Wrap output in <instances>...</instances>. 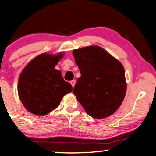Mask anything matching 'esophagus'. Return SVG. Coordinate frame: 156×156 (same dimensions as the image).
<instances>
[{
    "instance_id": "34e87169",
    "label": "esophagus",
    "mask_w": 156,
    "mask_h": 156,
    "mask_svg": "<svg viewBox=\"0 0 156 156\" xmlns=\"http://www.w3.org/2000/svg\"><path fill=\"white\" fill-rule=\"evenodd\" d=\"M70 84L72 85V86H73V87H74L75 84H76V81H75L74 80H71V81H70Z\"/></svg>"
}]
</instances>
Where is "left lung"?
<instances>
[{"label":"left lung","instance_id":"obj_1","mask_svg":"<svg viewBox=\"0 0 156 156\" xmlns=\"http://www.w3.org/2000/svg\"><path fill=\"white\" fill-rule=\"evenodd\" d=\"M81 76L73 93L88 115L103 119L113 115L126 93L125 70L122 63L98 45L73 51Z\"/></svg>","mask_w":156,"mask_h":156}]
</instances>
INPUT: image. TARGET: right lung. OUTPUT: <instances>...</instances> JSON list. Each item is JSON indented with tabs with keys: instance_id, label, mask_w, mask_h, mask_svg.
Listing matches in <instances>:
<instances>
[{
	"instance_id": "right-lung-1",
	"label": "right lung",
	"mask_w": 156,
	"mask_h": 156,
	"mask_svg": "<svg viewBox=\"0 0 156 156\" xmlns=\"http://www.w3.org/2000/svg\"><path fill=\"white\" fill-rule=\"evenodd\" d=\"M63 53H41L31 60L20 73L18 83L19 98L27 111L43 116L58 107L64 95L73 90L55 68Z\"/></svg>"
}]
</instances>
